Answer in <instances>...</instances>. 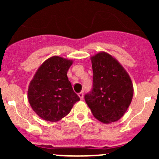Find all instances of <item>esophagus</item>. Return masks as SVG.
Returning <instances> with one entry per match:
<instances>
[{"label":"esophagus","instance_id":"obj_1","mask_svg":"<svg viewBox=\"0 0 159 159\" xmlns=\"http://www.w3.org/2000/svg\"><path fill=\"white\" fill-rule=\"evenodd\" d=\"M78 96H79L80 98H81V100H82L83 97H84V93H83L82 91H81V92H80V93H78Z\"/></svg>","mask_w":159,"mask_h":159}]
</instances>
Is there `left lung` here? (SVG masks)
<instances>
[{"mask_svg":"<svg viewBox=\"0 0 159 159\" xmlns=\"http://www.w3.org/2000/svg\"><path fill=\"white\" fill-rule=\"evenodd\" d=\"M93 85L84 100L93 115L104 123L118 121L133 97V84L123 67L112 56L100 52L91 57Z\"/></svg>","mask_w":159,"mask_h":159,"instance_id":"obj_1","label":"left lung"}]
</instances>
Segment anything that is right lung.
Segmentation results:
<instances>
[{"label": "right lung", "mask_w": 159, "mask_h": 159, "mask_svg": "<svg viewBox=\"0 0 159 159\" xmlns=\"http://www.w3.org/2000/svg\"><path fill=\"white\" fill-rule=\"evenodd\" d=\"M72 61L54 56L42 64L30 81L28 91L32 109L44 120L57 121L66 116L80 100L67 73Z\"/></svg>", "instance_id": "obj_1"}]
</instances>
